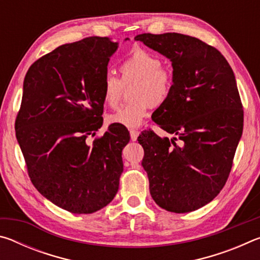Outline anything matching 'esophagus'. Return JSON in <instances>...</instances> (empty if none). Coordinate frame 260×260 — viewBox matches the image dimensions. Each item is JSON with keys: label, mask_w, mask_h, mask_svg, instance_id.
<instances>
[{"label": "esophagus", "mask_w": 260, "mask_h": 260, "mask_svg": "<svg viewBox=\"0 0 260 260\" xmlns=\"http://www.w3.org/2000/svg\"><path fill=\"white\" fill-rule=\"evenodd\" d=\"M129 134H131V140L132 141H136V139H138V136L140 134V132L139 131H135V129H132L129 132Z\"/></svg>", "instance_id": "esophagus-1"}]
</instances>
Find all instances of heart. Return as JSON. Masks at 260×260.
<instances>
[{"instance_id":"1","label":"heart","mask_w":260,"mask_h":260,"mask_svg":"<svg viewBox=\"0 0 260 260\" xmlns=\"http://www.w3.org/2000/svg\"><path fill=\"white\" fill-rule=\"evenodd\" d=\"M122 79H138L132 93L133 102L120 108L109 117V122L127 128H135L149 116L153 105L166 102L172 90L173 77L162 69V61L152 52L136 48L120 65ZM122 82L108 72L103 80V100L109 107L116 108L120 102Z\"/></svg>"}]
</instances>
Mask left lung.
<instances>
[{"mask_svg":"<svg viewBox=\"0 0 260 260\" xmlns=\"http://www.w3.org/2000/svg\"><path fill=\"white\" fill-rule=\"evenodd\" d=\"M135 40L169 58L173 68L172 90L152 120L175 136L146 131L138 138L151 197L170 212H191L225 186L242 136L234 72L221 52L189 35L144 33Z\"/></svg>","mask_w":260,"mask_h":260,"instance_id":"left-lung-1","label":"left lung"}]
</instances>
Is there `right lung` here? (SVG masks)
<instances>
[{
  "mask_svg": "<svg viewBox=\"0 0 260 260\" xmlns=\"http://www.w3.org/2000/svg\"><path fill=\"white\" fill-rule=\"evenodd\" d=\"M118 46L100 37L67 43L34 61L24 79L15 128L30 181L72 213L96 212L119 188L128 131L112 124L88 139L103 125V80Z\"/></svg>",
  "mask_w": 260,
  "mask_h": 260,
  "instance_id": "1",
  "label": "right lung"
}]
</instances>
